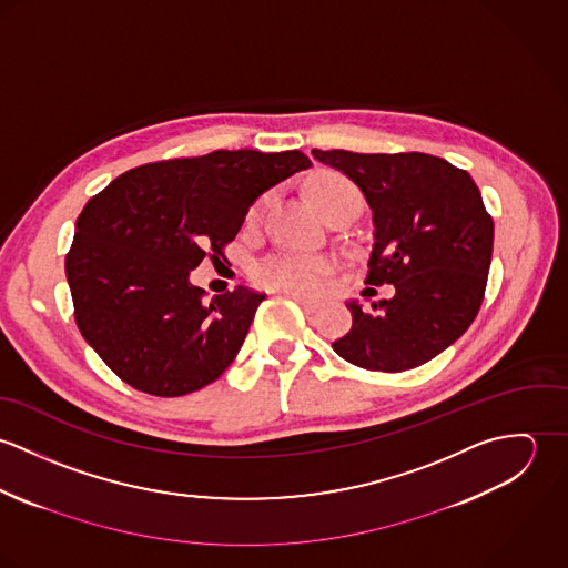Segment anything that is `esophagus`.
I'll return each instance as SVG.
<instances>
[{
	"instance_id": "esophagus-1",
	"label": "esophagus",
	"mask_w": 568,
	"mask_h": 568,
	"mask_svg": "<svg viewBox=\"0 0 568 568\" xmlns=\"http://www.w3.org/2000/svg\"><path fill=\"white\" fill-rule=\"evenodd\" d=\"M293 302H297L300 306H302V311L304 313H308V315H313V313H317V308H320V304L317 302H313V300H306L304 295H300V293H286Z\"/></svg>"
}]
</instances>
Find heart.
Here are the masks:
<instances>
[{
	"instance_id": "1",
	"label": "heart",
	"mask_w": 568,
	"mask_h": 568,
	"mask_svg": "<svg viewBox=\"0 0 568 568\" xmlns=\"http://www.w3.org/2000/svg\"><path fill=\"white\" fill-rule=\"evenodd\" d=\"M308 199L313 201V205L325 212L327 207L334 205H354L358 207L361 196L356 185L345 179L338 172H324L317 179H313L306 187ZM266 207V199H260L257 203L251 205V210L246 212V227H253ZM329 273V262L324 257H313V255H273L264 262H260L253 268V280L271 291H280V293H300V295H315L324 288L325 275Z\"/></svg>"
}]
</instances>
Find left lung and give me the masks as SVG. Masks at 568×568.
Wrapping results in <instances>:
<instances>
[{"label":"left lung","instance_id":"obj_1","mask_svg":"<svg viewBox=\"0 0 568 568\" xmlns=\"http://www.w3.org/2000/svg\"><path fill=\"white\" fill-rule=\"evenodd\" d=\"M345 172L374 216L365 284H394L376 313L349 304L352 327L332 343L347 363L398 374L428 363L475 322L494 246V223L473 176L424 153H349L313 149Z\"/></svg>","mask_w":568,"mask_h":568}]
</instances>
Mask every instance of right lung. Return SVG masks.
<instances>
[{
  "instance_id": "1",
  "label": "right lung",
  "mask_w": 568,
  "mask_h": 568,
  "mask_svg": "<svg viewBox=\"0 0 568 568\" xmlns=\"http://www.w3.org/2000/svg\"><path fill=\"white\" fill-rule=\"evenodd\" d=\"M311 165L302 151H214L126 170L87 201L65 275L82 338L118 378L179 398L232 365L264 295L205 300L190 271L225 257L248 205Z\"/></svg>"
}]
</instances>
